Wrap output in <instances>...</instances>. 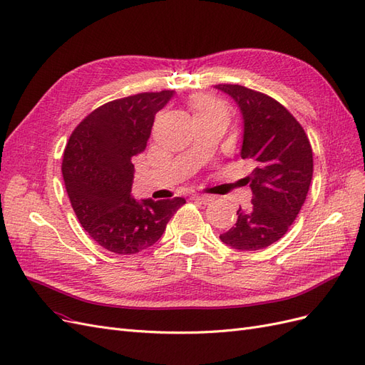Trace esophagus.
Wrapping results in <instances>:
<instances>
[{"label":"esophagus","mask_w":365,"mask_h":365,"mask_svg":"<svg viewBox=\"0 0 365 365\" xmlns=\"http://www.w3.org/2000/svg\"><path fill=\"white\" fill-rule=\"evenodd\" d=\"M192 197L195 201H200V202H204V204L213 201V196H210V195H193Z\"/></svg>","instance_id":"34e87169"}]
</instances>
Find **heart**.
I'll list each match as a JSON object with an SVG mask.
<instances>
[{
  "mask_svg": "<svg viewBox=\"0 0 365 365\" xmlns=\"http://www.w3.org/2000/svg\"><path fill=\"white\" fill-rule=\"evenodd\" d=\"M220 105L216 98H213L212 96H207V94H197L192 98V108L196 114H202V113H208L212 111V109L220 108Z\"/></svg>",
  "mask_w": 365,
  "mask_h": 365,
  "instance_id": "obj_1",
  "label": "heart"
}]
</instances>
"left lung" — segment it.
Masks as SVG:
<instances>
[{"label": "left lung", "instance_id": "left-lung-1", "mask_svg": "<svg viewBox=\"0 0 365 365\" xmlns=\"http://www.w3.org/2000/svg\"><path fill=\"white\" fill-rule=\"evenodd\" d=\"M230 96L244 120L240 157L252 164L242 180L252 205L237 210V220L220 240L239 251H257L282 239L306 201L312 181V148L294 115L272 97L240 85H216Z\"/></svg>", "mask_w": 365, "mask_h": 365}]
</instances>
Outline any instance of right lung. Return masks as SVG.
I'll list each match as a JSON object with an SVG mask.
<instances>
[{"label":"right lung","instance_id":"1","mask_svg":"<svg viewBox=\"0 0 365 365\" xmlns=\"http://www.w3.org/2000/svg\"><path fill=\"white\" fill-rule=\"evenodd\" d=\"M175 91L141 93L97 108L77 126L63 152L65 189L79 222L115 254L152 247L184 197L153 201L132 196L134 157L146 149L155 114Z\"/></svg>","mask_w":365,"mask_h":365}]
</instances>
